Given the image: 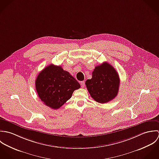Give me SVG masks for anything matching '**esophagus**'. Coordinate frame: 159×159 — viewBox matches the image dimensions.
<instances>
[{
	"label": "esophagus",
	"mask_w": 159,
	"mask_h": 159,
	"mask_svg": "<svg viewBox=\"0 0 159 159\" xmlns=\"http://www.w3.org/2000/svg\"><path fill=\"white\" fill-rule=\"evenodd\" d=\"M80 85H81V87H82V88H84V86H85V82H84V81L81 82H80Z\"/></svg>",
	"instance_id": "obj_1"
}]
</instances>
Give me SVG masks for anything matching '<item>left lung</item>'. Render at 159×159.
Listing matches in <instances>:
<instances>
[{
	"label": "left lung",
	"instance_id": "obj_1",
	"mask_svg": "<svg viewBox=\"0 0 159 159\" xmlns=\"http://www.w3.org/2000/svg\"><path fill=\"white\" fill-rule=\"evenodd\" d=\"M92 98L98 102L106 103L117 95L120 79L116 70L108 63L96 66L92 78L85 82Z\"/></svg>",
	"mask_w": 159,
	"mask_h": 159
}]
</instances>
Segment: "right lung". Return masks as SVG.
<instances>
[{
  "mask_svg": "<svg viewBox=\"0 0 159 159\" xmlns=\"http://www.w3.org/2000/svg\"><path fill=\"white\" fill-rule=\"evenodd\" d=\"M80 87L79 83L60 66L50 64L44 68L35 80V89L43 103L58 109L69 100L74 90Z\"/></svg>",
  "mask_w": 159,
  "mask_h": 159,
  "instance_id": "add662e5",
  "label": "right lung"
}]
</instances>
